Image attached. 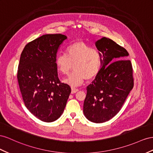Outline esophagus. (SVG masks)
I'll return each instance as SVG.
<instances>
[{
	"mask_svg": "<svg viewBox=\"0 0 153 153\" xmlns=\"http://www.w3.org/2000/svg\"><path fill=\"white\" fill-rule=\"evenodd\" d=\"M78 89H77V88H72L71 89V93L72 94H74V93H76L77 91H78Z\"/></svg>",
	"mask_w": 153,
	"mask_h": 153,
	"instance_id": "esophagus-1",
	"label": "esophagus"
}]
</instances>
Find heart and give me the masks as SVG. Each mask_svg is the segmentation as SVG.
Returning <instances> with one entry per match:
<instances>
[{
    "mask_svg": "<svg viewBox=\"0 0 153 153\" xmlns=\"http://www.w3.org/2000/svg\"><path fill=\"white\" fill-rule=\"evenodd\" d=\"M55 65L60 73L67 75L73 69V73L65 80L72 87L81 85L85 79L95 78L102 67L100 52L81 41L75 42L68 46L65 54L59 53L55 57Z\"/></svg>",
    "mask_w": 153,
    "mask_h": 153,
    "instance_id": "1",
    "label": "heart"
}]
</instances>
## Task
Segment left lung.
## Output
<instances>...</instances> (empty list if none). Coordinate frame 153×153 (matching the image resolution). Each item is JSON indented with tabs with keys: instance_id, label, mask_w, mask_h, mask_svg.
Returning <instances> with one entry per match:
<instances>
[{
	"instance_id": "8db88e82",
	"label": "left lung",
	"mask_w": 153,
	"mask_h": 153,
	"mask_svg": "<svg viewBox=\"0 0 153 153\" xmlns=\"http://www.w3.org/2000/svg\"><path fill=\"white\" fill-rule=\"evenodd\" d=\"M102 68L87 86L84 114L89 121L103 123L113 118L124 104L134 86L133 70L126 49L109 38L98 40Z\"/></svg>"
}]
</instances>
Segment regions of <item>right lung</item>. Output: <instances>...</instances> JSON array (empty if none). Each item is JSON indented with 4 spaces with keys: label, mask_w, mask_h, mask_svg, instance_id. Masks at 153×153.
Masks as SVG:
<instances>
[{
    "label": "right lung",
    "mask_w": 153,
    "mask_h": 153,
    "mask_svg": "<svg viewBox=\"0 0 153 153\" xmlns=\"http://www.w3.org/2000/svg\"><path fill=\"white\" fill-rule=\"evenodd\" d=\"M67 37L61 34L41 36L24 47L20 58L17 79L24 104L40 120L51 122L65 109L71 89L58 77L55 57Z\"/></svg>",
    "instance_id": "add662e5"
}]
</instances>
